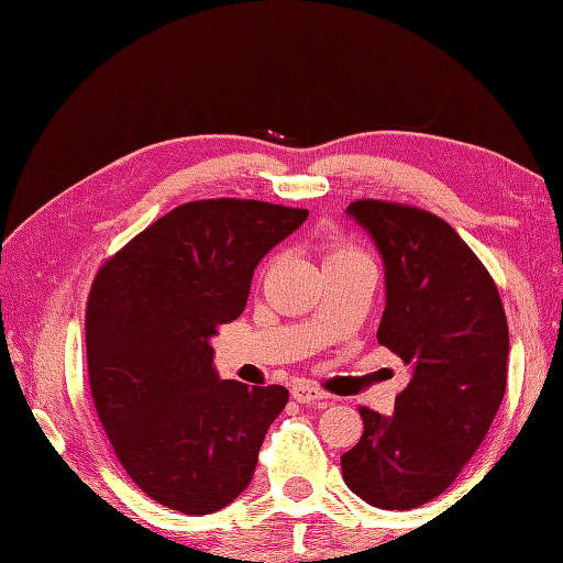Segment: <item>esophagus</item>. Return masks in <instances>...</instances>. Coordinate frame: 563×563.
<instances>
[{"label":"esophagus","mask_w":563,"mask_h":563,"mask_svg":"<svg viewBox=\"0 0 563 563\" xmlns=\"http://www.w3.org/2000/svg\"><path fill=\"white\" fill-rule=\"evenodd\" d=\"M292 399L300 401V404H324L329 397L321 389L312 387V385H305V382H300V385H292Z\"/></svg>","instance_id":"34e87169"}]
</instances>
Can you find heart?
<instances>
[{"instance_id":"obj_1","label":"heart","mask_w":563,"mask_h":563,"mask_svg":"<svg viewBox=\"0 0 563 563\" xmlns=\"http://www.w3.org/2000/svg\"><path fill=\"white\" fill-rule=\"evenodd\" d=\"M357 251L355 249H351V246H333L331 251H329V256H327V261H333V258H345V256H355Z\"/></svg>"}]
</instances>
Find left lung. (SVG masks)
I'll return each instance as SVG.
<instances>
[{"label": "left lung", "mask_w": 563, "mask_h": 563, "mask_svg": "<svg viewBox=\"0 0 563 563\" xmlns=\"http://www.w3.org/2000/svg\"><path fill=\"white\" fill-rule=\"evenodd\" d=\"M349 218L385 263L377 341L411 367L394 413L361 409L341 457L365 504L411 510L440 496L479 450L506 394L508 321L496 283L452 227L426 210L355 200Z\"/></svg>", "instance_id": "obj_1"}]
</instances>
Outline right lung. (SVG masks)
<instances>
[{
  "instance_id": "1",
  "label": "right lung",
  "mask_w": 563,
  "mask_h": 563,
  "mask_svg": "<svg viewBox=\"0 0 563 563\" xmlns=\"http://www.w3.org/2000/svg\"><path fill=\"white\" fill-rule=\"evenodd\" d=\"M309 210L196 200L152 222L99 271L87 307V363L101 426L142 492L210 516L251 484L280 385L220 379L210 339L244 312L258 261Z\"/></svg>"
}]
</instances>
